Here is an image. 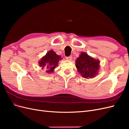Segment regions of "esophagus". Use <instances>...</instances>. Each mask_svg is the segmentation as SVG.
Wrapping results in <instances>:
<instances>
[{
    "label": "esophagus",
    "instance_id": "34e87169",
    "mask_svg": "<svg viewBox=\"0 0 129 129\" xmlns=\"http://www.w3.org/2000/svg\"><path fill=\"white\" fill-rule=\"evenodd\" d=\"M72 56H68V57H66V59H67V60H69L71 61L72 60Z\"/></svg>",
    "mask_w": 129,
    "mask_h": 129
}]
</instances>
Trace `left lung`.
<instances>
[{"label": "left lung", "instance_id": "obj_1", "mask_svg": "<svg viewBox=\"0 0 129 129\" xmlns=\"http://www.w3.org/2000/svg\"><path fill=\"white\" fill-rule=\"evenodd\" d=\"M77 71L86 79L92 78L97 75L100 67V61L95 60L84 52L81 53L76 60Z\"/></svg>", "mask_w": 129, "mask_h": 129}]
</instances>
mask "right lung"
<instances>
[{
    "mask_svg": "<svg viewBox=\"0 0 129 129\" xmlns=\"http://www.w3.org/2000/svg\"><path fill=\"white\" fill-rule=\"evenodd\" d=\"M61 59L60 56L57 55L52 50L47 53L46 55L42 57L39 63L42 69L45 68L47 73H50L53 72L54 69L57 66L58 61Z\"/></svg>",
    "mask_w": 129,
    "mask_h": 129,
    "instance_id": "1",
    "label": "right lung"
}]
</instances>
